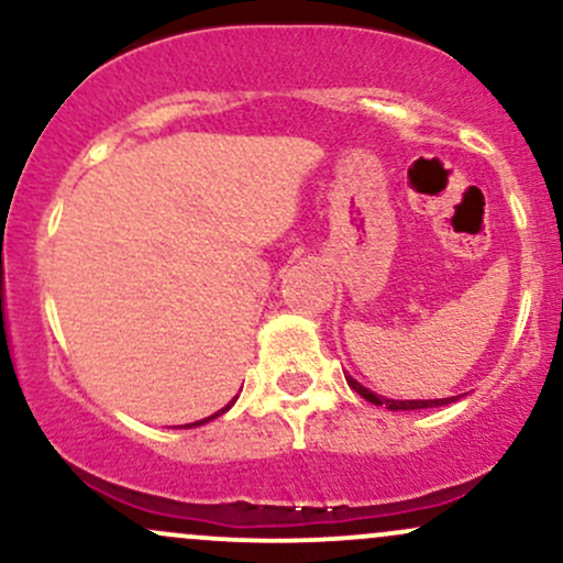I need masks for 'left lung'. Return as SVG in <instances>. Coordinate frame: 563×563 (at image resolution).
Listing matches in <instances>:
<instances>
[{
    "instance_id": "8db88e82",
    "label": "left lung",
    "mask_w": 563,
    "mask_h": 563,
    "mask_svg": "<svg viewBox=\"0 0 563 563\" xmlns=\"http://www.w3.org/2000/svg\"><path fill=\"white\" fill-rule=\"evenodd\" d=\"M346 384L352 386L354 391L360 394V397L367 399V402L373 405H386L389 410H421V407H442V405H450L455 402V397H448V399H386V397H378V394H373L371 389H365L363 384H357L352 376H346Z\"/></svg>"
}]
</instances>
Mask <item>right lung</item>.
Wrapping results in <instances>:
<instances>
[{
  "label": "right lung",
  "instance_id": "right-lung-1",
  "mask_svg": "<svg viewBox=\"0 0 563 563\" xmlns=\"http://www.w3.org/2000/svg\"><path fill=\"white\" fill-rule=\"evenodd\" d=\"M230 405H232V402H230ZM230 405H228V407H222V410H219V412H214V416H211V418H217V416H222V412H224V410H230ZM211 418H203V421H196V423H187V426H185V429H190V426H200V423H206V421H211Z\"/></svg>",
  "mask_w": 563,
  "mask_h": 563
}]
</instances>
